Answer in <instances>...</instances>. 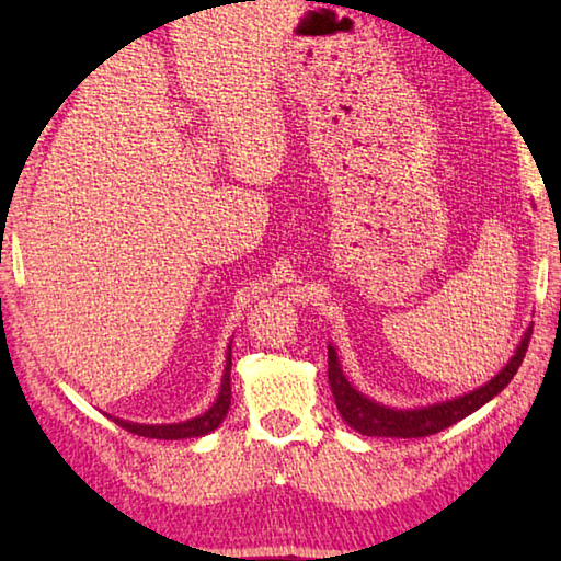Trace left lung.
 <instances>
[{"instance_id":"obj_1","label":"left lung","mask_w":561,"mask_h":561,"mask_svg":"<svg viewBox=\"0 0 561 561\" xmlns=\"http://www.w3.org/2000/svg\"><path fill=\"white\" fill-rule=\"evenodd\" d=\"M533 335V328L526 330L520 344L516 347L514 356H511L508 364L499 371L490 383L480 386L478 390L465 392L460 398H453L446 402L428 404V408H416V410H392L386 404L374 402L366 398L364 392L356 390L347 378L342 374V366L337 359V352L328 347V378H330V390L332 398H335L337 410L342 420L347 422L354 432L364 436H390V438H422L444 432L450 424H456L465 416L480 410L482 404L490 402L494 396H499L508 383L511 378L516 376L518 366L526 359L528 342Z\"/></svg>"}]
</instances>
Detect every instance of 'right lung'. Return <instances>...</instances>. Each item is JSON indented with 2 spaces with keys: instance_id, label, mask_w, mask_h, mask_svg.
I'll return each mask as SVG.
<instances>
[{
  "instance_id": "add662e5",
  "label": "right lung",
  "mask_w": 561,
  "mask_h": 561,
  "mask_svg": "<svg viewBox=\"0 0 561 561\" xmlns=\"http://www.w3.org/2000/svg\"><path fill=\"white\" fill-rule=\"evenodd\" d=\"M231 408V347L229 354H226V366H224V378H221V390L217 402L211 408L195 416V420L187 422H178V424H135V422H125V420H115V424H121L127 432H133L137 436L145 438H195V436H205L214 432L221 422L226 412Z\"/></svg>"
}]
</instances>
